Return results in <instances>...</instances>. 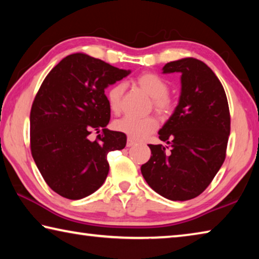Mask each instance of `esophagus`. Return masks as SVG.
I'll use <instances>...</instances> for the list:
<instances>
[{"label": "esophagus", "instance_id": "esophagus-1", "mask_svg": "<svg viewBox=\"0 0 259 259\" xmlns=\"http://www.w3.org/2000/svg\"><path fill=\"white\" fill-rule=\"evenodd\" d=\"M136 144V142L134 139H131L130 137H128V139H126V146L128 147H131V146H134Z\"/></svg>", "mask_w": 259, "mask_h": 259}]
</instances>
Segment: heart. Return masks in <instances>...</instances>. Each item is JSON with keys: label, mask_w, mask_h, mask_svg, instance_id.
I'll return each mask as SVG.
<instances>
[{"label": "heart", "mask_w": 259, "mask_h": 259, "mask_svg": "<svg viewBox=\"0 0 259 259\" xmlns=\"http://www.w3.org/2000/svg\"><path fill=\"white\" fill-rule=\"evenodd\" d=\"M136 82L140 89H143L153 98V106L160 115L165 116L171 113L174 103L171 98L166 95L169 93V83L163 77L154 73H145L139 75ZM124 89L125 87L123 83H116L107 90V103L113 113H119L121 111L122 96H123ZM114 128L120 133L125 134L131 139L140 140L156 130L157 121L153 116L136 117L126 115L114 122Z\"/></svg>", "instance_id": "1"}]
</instances>
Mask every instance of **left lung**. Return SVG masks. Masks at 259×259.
<instances>
[{
    "mask_svg": "<svg viewBox=\"0 0 259 259\" xmlns=\"http://www.w3.org/2000/svg\"><path fill=\"white\" fill-rule=\"evenodd\" d=\"M162 71L182 74L181 96L159 131L168 146L148 145L151 159L140 170L163 198L186 201L200 195L224 163L231 130L229 103L221 81L203 61L183 58L165 64Z\"/></svg>",
    "mask_w": 259,
    "mask_h": 259,
    "instance_id": "8db88e82",
    "label": "left lung"
}]
</instances>
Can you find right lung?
<instances>
[{"mask_svg": "<svg viewBox=\"0 0 259 259\" xmlns=\"http://www.w3.org/2000/svg\"><path fill=\"white\" fill-rule=\"evenodd\" d=\"M85 54H73L51 69L30 109V151L52 191L80 200L103 185L107 154L125 147L126 136L106 128L111 119L105 89L128 76ZM93 131L102 134L96 141Z\"/></svg>", "mask_w": 259, "mask_h": 259, "instance_id": "obj_1", "label": "right lung"}]
</instances>
